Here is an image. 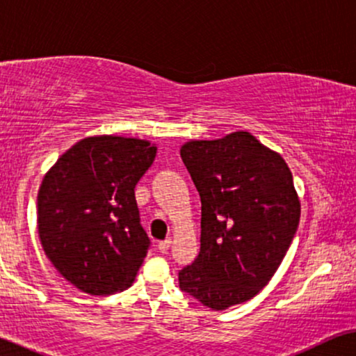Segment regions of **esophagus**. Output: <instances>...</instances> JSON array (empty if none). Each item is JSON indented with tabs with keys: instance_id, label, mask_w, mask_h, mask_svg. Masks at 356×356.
Here are the masks:
<instances>
[{
	"instance_id": "obj_1",
	"label": "esophagus",
	"mask_w": 356,
	"mask_h": 356,
	"mask_svg": "<svg viewBox=\"0 0 356 356\" xmlns=\"http://www.w3.org/2000/svg\"><path fill=\"white\" fill-rule=\"evenodd\" d=\"M170 243H172V241H170V239L161 241V243L158 244V249L161 250V252H168L169 248H170Z\"/></svg>"
}]
</instances>
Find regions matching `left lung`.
<instances>
[{"label":"left lung","mask_w":356,"mask_h":356,"mask_svg":"<svg viewBox=\"0 0 356 356\" xmlns=\"http://www.w3.org/2000/svg\"><path fill=\"white\" fill-rule=\"evenodd\" d=\"M202 200L200 252L179 286L215 311L254 298L280 267L301 203L285 159L249 131L181 148Z\"/></svg>","instance_id":"8db88e82"}]
</instances>
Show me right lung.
Listing matches in <instances>:
<instances>
[{"mask_svg":"<svg viewBox=\"0 0 356 356\" xmlns=\"http://www.w3.org/2000/svg\"><path fill=\"white\" fill-rule=\"evenodd\" d=\"M146 140L89 136L58 158L37 195L44 252L71 285L92 296L129 288L149 249L135 186L156 158Z\"/></svg>","mask_w":356,"mask_h":356,"instance_id":"obj_1","label":"right lung"}]
</instances>
